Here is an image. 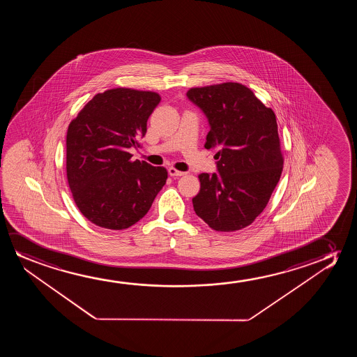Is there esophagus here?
Wrapping results in <instances>:
<instances>
[{"mask_svg": "<svg viewBox=\"0 0 357 357\" xmlns=\"http://www.w3.org/2000/svg\"><path fill=\"white\" fill-rule=\"evenodd\" d=\"M168 173H169V176H185V172L176 171V168H173V167H171V168L168 169Z\"/></svg>", "mask_w": 357, "mask_h": 357, "instance_id": "1", "label": "esophagus"}]
</instances>
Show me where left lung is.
I'll list each match as a JSON object with an SVG mask.
<instances>
[{
	"instance_id": "left-lung-1",
	"label": "left lung",
	"mask_w": 357,
	"mask_h": 357,
	"mask_svg": "<svg viewBox=\"0 0 357 357\" xmlns=\"http://www.w3.org/2000/svg\"><path fill=\"white\" fill-rule=\"evenodd\" d=\"M186 96L205 113V147L218 160L217 173L199 176L195 213L217 231L243 229L264 210L283 171L275 114L243 84L192 88Z\"/></svg>"
}]
</instances>
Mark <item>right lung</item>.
<instances>
[{
    "label": "right lung",
    "instance_id": "right-lung-1",
    "mask_svg": "<svg viewBox=\"0 0 357 357\" xmlns=\"http://www.w3.org/2000/svg\"><path fill=\"white\" fill-rule=\"evenodd\" d=\"M161 101L152 91L111 89L95 95L69 124L67 179L79 211L106 229H127L146 215L167 169L130 161Z\"/></svg>",
    "mask_w": 357,
    "mask_h": 357
}]
</instances>
